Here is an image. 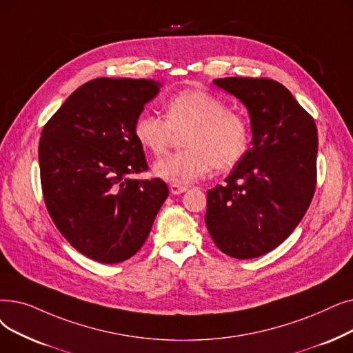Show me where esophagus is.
I'll return each mask as SVG.
<instances>
[{
	"mask_svg": "<svg viewBox=\"0 0 353 353\" xmlns=\"http://www.w3.org/2000/svg\"><path fill=\"white\" fill-rule=\"evenodd\" d=\"M188 190V188L186 186H180V185H170V193L172 194H181V193H185Z\"/></svg>",
	"mask_w": 353,
	"mask_h": 353,
	"instance_id": "obj_1",
	"label": "esophagus"
}]
</instances>
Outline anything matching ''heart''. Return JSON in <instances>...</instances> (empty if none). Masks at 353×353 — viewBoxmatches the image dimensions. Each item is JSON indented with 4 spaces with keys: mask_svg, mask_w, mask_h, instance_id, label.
Listing matches in <instances>:
<instances>
[{
    "mask_svg": "<svg viewBox=\"0 0 353 353\" xmlns=\"http://www.w3.org/2000/svg\"><path fill=\"white\" fill-rule=\"evenodd\" d=\"M188 148L160 159L152 173L173 185H189L209 174L235 165L248 150L250 125L238 112L226 110L222 99L202 89H188L165 103V118L143 112L134 124L140 144L152 154H163L181 134Z\"/></svg>",
    "mask_w": 353,
    "mask_h": 353,
    "instance_id": "obj_1",
    "label": "heart"
}]
</instances>
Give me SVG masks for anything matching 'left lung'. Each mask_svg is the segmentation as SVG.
I'll use <instances>...</instances> for the list:
<instances>
[{"label": "left lung", "mask_w": 353, "mask_h": 353, "mask_svg": "<svg viewBox=\"0 0 353 353\" xmlns=\"http://www.w3.org/2000/svg\"><path fill=\"white\" fill-rule=\"evenodd\" d=\"M213 83L248 110L252 141L225 185L208 190L205 222L222 252L256 258L284 242L310 206L317 128L291 92L272 79L223 78Z\"/></svg>", "instance_id": "left-lung-1"}]
</instances>
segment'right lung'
<instances>
[{
	"instance_id": "1",
	"label": "right lung",
	"mask_w": 353,
	"mask_h": 353,
	"mask_svg": "<svg viewBox=\"0 0 353 353\" xmlns=\"http://www.w3.org/2000/svg\"><path fill=\"white\" fill-rule=\"evenodd\" d=\"M161 88L152 79L98 78L60 106L41 131L39 164L46 206L74 250L102 264L139 251L168 196L147 170L134 124Z\"/></svg>"
}]
</instances>
